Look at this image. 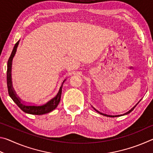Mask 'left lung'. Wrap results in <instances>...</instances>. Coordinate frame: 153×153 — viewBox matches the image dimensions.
Listing matches in <instances>:
<instances>
[{"mask_svg": "<svg viewBox=\"0 0 153 153\" xmlns=\"http://www.w3.org/2000/svg\"><path fill=\"white\" fill-rule=\"evenodd\" d=\"M94 110H96V111H98L97 109H95V108H94ZM128 112H129V111H128ZM98 113H100V112H98ZM101 114H102V113H101Z\"/></svg>", "mask_w": 153, "mask_h": 153, "instance_id": "1", "label": "left lung"}]
</instances>
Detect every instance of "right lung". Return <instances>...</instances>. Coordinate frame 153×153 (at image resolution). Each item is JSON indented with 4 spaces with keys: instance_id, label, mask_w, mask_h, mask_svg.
<instances>
[{
    "instance_id": "right-lung-1",
    "label": "right lung",
    "mask_w": 153,
    "mask_h": 153,
    "mask_svg": "<svg viewBox=\"0 0 153 153\" xmlns=\"http://www.w3.org/2000/svg\"><path fill=\"white\" fill-rule=\"evenodd\" d=\"M19 40L15 44L14 48L13 49V51L11 54V56L8 60V64H7V88H8V92L10 97L12 98V100L16 103V105L19 107L25 113L32 114V115H43L48 113H50L51 111L55 109L57 107L59 102L61 100V92H62V87L60 88L59 91L55 97L49 100L48 102L42 105H25L23 103L21 102L20 99L17 97V96L15 94L14 90L12 88V83H11V65H12V61L13 59L14 56L16 53L17 48L19 45ZM65 81L64 80L63 82Z\"/></svg>"
}]
</instances>
